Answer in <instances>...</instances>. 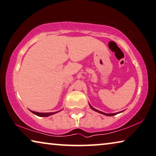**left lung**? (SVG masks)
<instances>
[{
  "label": "left lung",
  "instance_id": "1",
  "mask_svg": "<svg viewBox=\"0 0 156 156\" xmlns=\"http://www.w3.org/2000/svg\"><path fill=\"white\" fill-rule=\"evenodd\" d=\"M90 108H91L93 110H94V111L98 112V113H100V114H104V115H106V116H115V115H116L117 114H118V113H114V114H105V113H104V112H100V111H98V110L95 109V108H93V107L92 106H90Z\"/></svg>",
  "mask_w": 156,
  "mask_h": 156
}]
</instances>
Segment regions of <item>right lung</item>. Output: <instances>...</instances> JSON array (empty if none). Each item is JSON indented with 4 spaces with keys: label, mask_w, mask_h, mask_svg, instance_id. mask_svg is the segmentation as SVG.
<instances>
[{
    "label": "right lung",
    "mask_w": 156,
    "mask_h": 156,
    "mask_svg": "<svg viewBox=\"0 0 156 156\" xmlns=\"http://www.w3.org/2000/svg\"><path fill=\"white\" fill-rule=\"evenodd\" d=\"M32 113H33L35 115H37L38 116H49L50 115H52V114H54L57 113V112H50V113H39V112H33V111H30Z\"/></svg>",
    "instance_id": "add662e5"
}]
</instances>
